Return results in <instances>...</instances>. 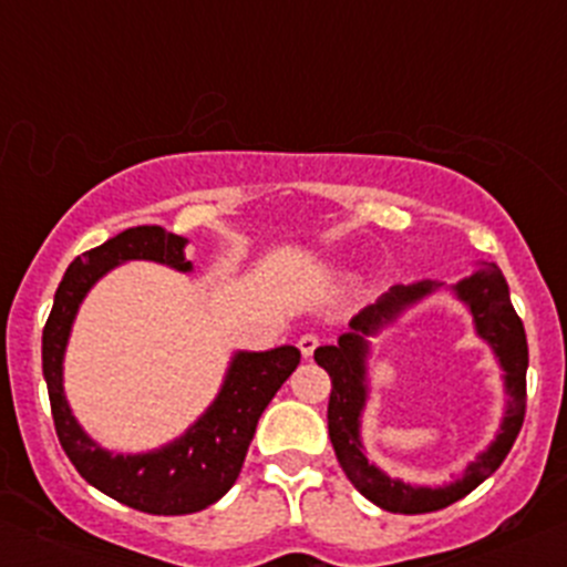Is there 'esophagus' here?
<instances>
[{"label": "esophagus", "mask_w": 567, "mask_h": 567, "mask_svg": "<svg viewBox=\"0 0 567 567\" xmlns=\"http://www.w3.org/2000/svg\"><path fill=\"white\" fill-rule=\"evenodd\" d=\"M318 346H320L318 334H301L299 337V351H301V357H305V359H310L312 353L318 351Z\"/></svg>", "instance_id": "obj_1"}]
</instances>
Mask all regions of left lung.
<instances>
[{
	"label": "left lung",
	"instance_id": "1",
	"mask_svg": "<svg viewBox=\"0 0 567 567\" xmlns=\"http://www.w3.org/2000/svg\"><path fill=\"white\" fill-rule=\"evenodd\" d=\"M442 288V282H416V285H398L392 288L384 299L375 301L373 307L359 312L351 320L348 334L337 340V346H323L316 351V362L329 373L331 394H329V439L334 447L337 461H340L342 472L351 480L353 488L362 496H368L373 505L384 507L390 513H403V516H420V513H433L450 507L453 502L463 499L472 494L485 477L502 466V461L511 453L513 442H516L518 431L524 425V414H527V364H529V348L527 334H524L522 318L516 316L511 305V290H507L505 277H502L499 266L488 262V266L477 268L468 277H463L455 285V293L461 301H466L468 310L474 316V326L483 340L491 342V348L499 357L502 368H505V384H507V411L502 431L496 442L480 455L472 466H466V474L455 483L444 485V488H414L400 480L386 477L381 468L368 463L362 453V442H359V416H362L364 398V357H368V340L364 334H375L384 323L400 316L414 301L425 299L433 290Z\"/></svg>",
	"mask_w": 567,
	"mask_h": 567
}]
</instances>
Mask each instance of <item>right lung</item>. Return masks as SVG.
I'll list each match as a JSON object with an SVG mask.
<instances>
[{"label":"right lung","mask_w":567,"mask_h":567,"mask_svg":"<svg viewBox=\"0 0 567 567\" xmlns=\"http://www.w3.org/2000/svg\"><path fill=\"white\" fill-rule=\"evenodd\" d=\"M183 247L186 238L167 233L164 227L142 225L84 251L68 266L43 326V375L62 450L90 485L153 516H186L205 511L233 488L247 458L257 420L301 362V351L293 346L262 353H236L219 398L188 427L186 436L145 455H112L101 450L76 425L62 394V353L73 316L95 279L123 260H156L177 271H188L192 262L183 257Z\"/></svg>","instance_id":"obj_1"}]
</instances>
